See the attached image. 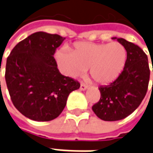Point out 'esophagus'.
I'll use <instances>...</instances> for the list:
<instances>
[{
    "label": "esophagus",
    "instance_id": "obj_1",
    "mask_svg": "<svg viewBox=\"0 0 153 153\" xmlns=\"http://www.w3.org/2000/svg\"><path fill=\"white\" fill-rule=\"evenodd\" d=\"M87 88H88V85H87L84 84V83H81V85H80V90H81V91H85Z\"/></svg>",
    "mask_w": 153,
    "mask_h": 153
}]
</instances>
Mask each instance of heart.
Instances as JSON below:
<instances>
[{
    "label": "heart",
    "instance_id": "b5f03b06",
    "mask_svg": "<svg viewBox=\"0 0 153 153\" xmlns=\"http://www.w3.org/2000/svg\"><path fill=\"white\" fill-rule=\"evenodd\" d=\"M127 50L119 42L108 43L77 42L71 51L62 47L56 52L55 58L65 74L76 77L90 68L91 76L101 85L116 80L124 70Z\"/></svg>",
    "mask_w": 153,
    "mask_h": 153
}]
</instances>
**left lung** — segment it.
<instances>
[{"mask_svg":"<svg viewBox=\"0 0 153 153\" xmlns=\"http://www.w3.org/2000/svg\"><path fill=\"white\" fill-rule=\"evenodd\" d=\"M113 39L124 45L128 56L119 78L109 85L99 87L101 98L92 110L104 121L120 120L133 113L145 97L150 79L147 56L142 49L123 38Z\"/></svg>","mask_w":153,"mask_h":153,"instance_id":"obj_1","label":"left lung"}]
</instances>
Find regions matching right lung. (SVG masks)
<instances>
[{
  "instance_id": "right-lung-1",
  "label": "right lung",
  "mask_w": 153,
  "mask_h": 153,
  "mask_svg": "<svg viewBox=\"0 0 153 153\" xmlns=\"http://www.w3.org/2000/svg\"><path fill=\"white\" fill-rule=\"evenodd\" d=\"M65 38L36 32L15 45L7 59L5 79L14 107L34 121L57 118L79 83L61 74L53 55Z\"/></svg>"
}]
</instances>
